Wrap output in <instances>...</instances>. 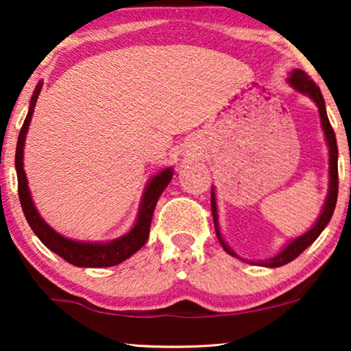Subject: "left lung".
Here are the masks:
<instances>
[{"mask_svg":"<svg viewBox=\"0 0 351 351\" xmlns=\"http://www.w3.org/2000/svg\"><path fill=\"white\" fill-rule=\"evenodd\" d=\"M291 75L288 77V84L291 87L299 91V93L307 95L315 104H317L318 112H319V120H322V128L324 133V138H326V144L329 149V190H328V196L326 201H324L323 209L319 212V217L315 221V225L308 230L307 232H304L302 236L294 237L293 241H289L285 247L282 248L277 255H274L269 260H261V261H248L252 264H258V266H264V267H280L283 264H288L289 261H293L294 258H298L301 253L306 250V248L317 241V237L322 234L324 228L328 226L329 220H331L334 209H336V202H337V191H339V172H337V142H336V134H334V130L331 123H329L328 114H326V106H324V99L319 88L317 87V84L308 77V75L304 73L302 69H293ZM210 207H212V217H213V225H215V232L218 241H220L221 247L225 248V252L230 253L231 256H236V252H232V248L228 245L223 239L221 232H220V225H218V209H217V196H215V188L212 186V195H210Z\"/></svg>","mask_w":351,"mask_h":351,"instance_id":"obj_1","label":"left lung"}]
</instances>
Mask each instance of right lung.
I'll return each mask as SVG.
<instances>
[{"label":"right lung","mask_w":351,"mask_h":351,"mask_svg":"<svg viewBox=\"0 0 351 351\" xmlns=\"http://www.w3.org/2000/svg\"><path fill=\"white\" fill-rule=\"evenodd\" d=\"M43 88V82L36 85L33 91L32 101H29V109L27 114V119L23 121L22 130L19 133L17 139V149H15V171H17V180H19V197L20 204L27 218L28 225L32 226L34 234L39 237V241L44 243L49 250L57 253L62 256L64 261L77 267H109L117 266L121 261L128 260L131 255H134L139 248L144 247V243L149 239L150 232V223L152 217H154V210L156 202L161 193L166 190L167 184H169L174 171L172 167H166V169L160 171L152 179L147 182L144 195L141 197V204L138 210V217H136L134 226L123 234L121 237L112 239L109 242H84V241H74V239H68L60 234L53 230L52 226L47 225L43 217L34 206L32 191L28 188L27 174L23 169V149H25V139H27V133L29 128V121L34 112V106H36L38 96Z\"/></svg>","instance_id":"add662e5"}]
</instances>
